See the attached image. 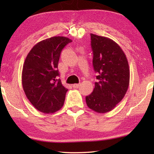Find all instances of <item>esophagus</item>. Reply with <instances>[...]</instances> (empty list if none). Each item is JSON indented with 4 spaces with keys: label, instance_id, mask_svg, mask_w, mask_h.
Here are the masks:
<instances>
[{
    "label": "esophagus",
    "instance_id": "obj_1",
    "mask_svg": "<svg viewBox=\"0 0 154 154\" xmlns=\"http://www.w3.org/2000/svg\"><path fill=\"white\" fill-rule=\"evenodd\" d=\"M80 83H75V84L72 85V87H73L74 88H78L79 86Z\"/></svg>",
    "mask_w": 154,
    "mask_h": 154
}]
</instances>
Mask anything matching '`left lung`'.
<instances>
[{"instance_id":"left-lung-1","label":"left lung","mask_w":154,"mask_h":154,"mask_svg":"<svg viewBox=\"0 0 154 154\" xmlns=\"http://www.w3.org/2000/svg\"><path fill=\"white\" fill-rule=\"evenodd\" d=\"M93 66L98 82L85 97L88 107L99 113L113 109L123 99L130 82V69L124 52L115 41L90 34Z\"/></svg>"}]
</instances>
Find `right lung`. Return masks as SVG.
I'll list each match as a JSON object with an SVG mask.
<instances>
[{"mask_svg":"<svg viewBox=\"0 0 154 154\" xmlns=\"http://www.w3.org/2000/svg\"><path fill=\"white\" fill-rule=\"evenodd\" d=\"M72 40L53 36L33 47L22 70L23 89L35 107L44 113H53L63 106L68 91L62 84L58 65L62 49Z\"/></svg>","mask_w":154,"mask_h":154,"instance_id":"add662e5","label":"right lung"}]
</instances>
